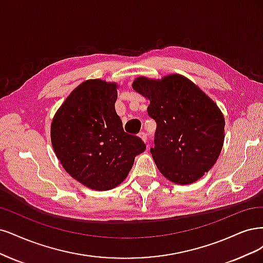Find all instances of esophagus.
<instances>
[{"label":"esophagus","mask_w":263,"mask_h":263,"mask_svg":"<svg viewBox=\"0 0 263 263\" xmlns=\"http://www.w3.org/2000/svg\"><path fill=\"white\" fill-rule=\"evenodd\" d=\"M139 138L144 142V143H146V141H147V137H146V134L144 133V132H141L140 134H139Z\"/></svg>","instance_id":"1"}]
</instances>
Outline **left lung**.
Here are the masks:
<instances>
[{
	"instance_id": "obj_1",
	"label": "left lung",
	"mask_w": 263,
	"mask_h": 263,
	"mask_svg": "<svg viewBox=\"0 0 263 263\" xmlns=\"http://www.w3.org/2000/svg\"><path fill=\"white\" fill-rule=\"evenodd\" d=\"M132 87L149 100L147 112L157 124L151 153L158 171L177 184L198 181L223 148L225 119L221 109L181 74L160 80L140 76Z\"/></svg>"
}]
</instances>
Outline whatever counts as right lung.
I'll return each mask as SVG.
<instances>
[{
  "label": "right lung",
  "instance_id": "right-lung-1",
  "mask_svg": "<svg viewBox=\"0 0 263 263\" xmlns=\"http://www.w3.org/2000/svg\"><path fill=\"white\" fill-rule=\"evenodd\" d=\"M117 83L87 80L57 110L50 128L54 153L75 180L87 188H116L129 175L145 144L123 131L115 109Z\"/></svg>",
  "mask_w": 263,
  "mask_h": 263
}]
</instances>
